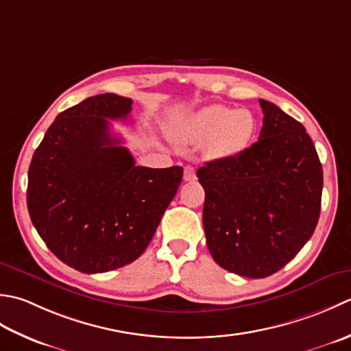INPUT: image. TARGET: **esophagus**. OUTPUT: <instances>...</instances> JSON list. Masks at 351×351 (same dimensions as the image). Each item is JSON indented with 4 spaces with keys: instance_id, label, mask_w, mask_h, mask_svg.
Wrapping results in <instances>:
<instances>
[{
    "instance_id": "obj_1",
    "label": "esophagus",
    "mask_w": 351,
    "mask_h": 351,
    "mask_svg": "<svg viewBox=\"0 0 351 351\" xmlns=\"http://www.w3.org/2000/svg\"><path fill=\"white\" fill-rule=\"evenodd\" d=\"M183 178L186 182H194L197 176H195V168L192 167H184V174H183Z\"/></svg>"
}]
</instances>
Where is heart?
I'll return each instance as SVG.
<instances>
[{
  "instance_id": "heart-1",
  "label": "heart",
  "mask_w": 351,
  "mask_h": 351,
  "mask_svg": "<svg viewBox=\"0 0 351 351\" xmlns=\"http://www.w3.org/2000/svg\"><path fill=\"white\" fill-rule=\"evenodd\" d=\"M256 128L257 121L252 110L215 104L186 121L180 136L194 144L207 142V154L213 159H232L250 147Z\"/></svg>"
}]
</instances>
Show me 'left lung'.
Listing matches in <instances>:
<instances>
[{
    "mask_svg": "<svg viewBox=\"0 0 351 351\" xmlns=\"http://www.w3.org/2000/svg\"><path fill=\"white\" fill-rule=\"evenodd\" d=\"M259 104V141L197 171L207 248L219 267L250 278L294 259L315 230L323 194V167L306 128L276 104Z\"/></svg>",
    "mask_w": 351,
    "mask_h": 351,
    "instance_id": "obj_1",
    "label": "left lung"
}]
</instances>
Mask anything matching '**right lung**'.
Wrapping results in <instances>:
<instances>
[{
    "label": "right lung",
    "mask_w": 351,
    "mask_h": 351,
    "mask_svg": "<svg viewBox=\"0 0 351 351\" xmlns=\"http://www.w3.org/2000/svg\"><path fill=\"white\" fill-rule=\"evenodd\" d=\"M130 98L101 94L62 112L28 168L27 207L47 247L86 274L128 265L145 252L182 183L183 168L136 167L109 119Z\"/></svg>",
    "instance_id": "right-lung-1"
}]
</instances>
